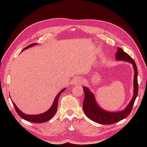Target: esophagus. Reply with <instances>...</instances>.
I'll list each match as a JSON object with an SVG mask.
<instances>
[{"mask_svg": "<svg viewBox=\"0 0 147 147\" xmlns=\"http://www.w3.org/2000/svg\"><path fill=\"white\" fill-rule=\"evenodd\" d=\"M81 81H82V78L80 77H77L73 80L72 84H74L75 86L80 85V84H81Z\"/></svg>", "mask_w": 147, "mask_h": 147, "instance_id": "34e87169", "label": "esophagus"}]
</instances>
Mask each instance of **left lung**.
Segmentation results:
<instances>
[{
	"instance_id": "obj_1",
	"label": "left lung",
	"mask_w": 147,
	"mask_h": 147,
	"mask_svg": "<svg viewBox=\"0 0 147 147\" xmlns=\"http://www.w3.org/2000/svg\"><path fill=\"white\" fill-rule=\"evenodd\" d=\"M115 59L118 61H123L131 63L134 68V94L132 99L124 110L118 112H109L102 109L97 104L94 94L86 86H83L84 99L83 102V109L84 113L92 121L102 124H111L118 122L126 118L132 111L138 94V71L136 64L131 57L121 48H117V52L115 55Z\"/></svg>"
}]
</instances>
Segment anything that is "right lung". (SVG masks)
<instances>
[{
	"label": "right lung",
	"mask_w": 147,
	"mask_h": 147,
	"mask_svg": "<svg viewBox=\"0 0 147 147\" xmlns=\"http://www.w3.org/2000/svg\"><path fill=\"white\" fill-rule=\"evenodd\" d=\"M38 45L37 43H34L33 44H31V45L26 47L24 48L22 51H23L24 50H26L30 47H34L35 45ZM21 51V52H22ZM66 88H64L63 90H62L58 94H57L56 96V97L54 99V101H53V103L52 105L51 106V107L49 109L47 112H44L41 114H38V115H27L25 114L23 112H22L18 108V107L16 105V104L14 103V102L12 101V103L13 104V106L16 110V112L19 115V116L22 118L23 119L26 120V121H28L32 123H45L46 121H48V120H50L53 118V117L54 116L55 113H56L57 109V102H58V99L60 96V94L62 92H64Z\"/></svg>",
	"instance_id": "obj_1"
}]
</instances>
